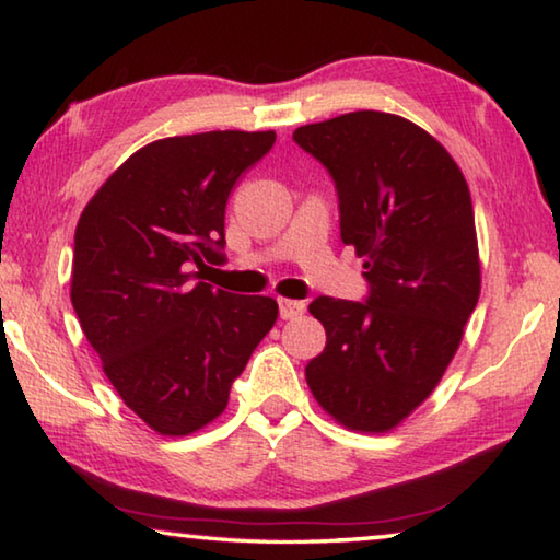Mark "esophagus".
<instances>
[{
    "mask_svg": "<svg viewBox=\"0 0 560 560\" xmlns=\"http://www.w3.org/2000/svg\"><path fill=\"white\" fill-rule=\"evenodd\" d=\"M303 311H306V303L303 301H293V299H279V314L283 320L299 318Z\"/></svg>",
    "mask_w": 560,
    "mask_h": 560,
    "instance_id": "obj_1",
    "label": "esophagus"
}]
</instances>
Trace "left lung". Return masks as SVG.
Instances as JSON below:
<instances>
[{"label": "left lung", "mask_w": 560, "mask_h": 560, "mask_svg": "<svg viewBox=\"0 0 560 560\" xmlns=\"http://www.w3.org/2000/svg\"><path fill=\"white\" fill-rule=\"evenodd\" d=\"M293 140L336 179L340 240L371 281L365 303L308 306L326 348L306 383L346 430L390 432L438 387L479 301L469 185L440 140L395 113H343Z\"/></svg>", "instance_id": "obj_1"}]
</instances>
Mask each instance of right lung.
I'll return each instance as SVG.
<instances>
[{
	"label": "right lung",
	"instance_id": "right-lung-1",
	"mask_svg": "<svg viewBox=\"0 0 560 560\" xmlns=\"http://www.w3.org/2000/svg\"><path fill=\"white\" fill-rule=\"evenodd\" d=\"M273 130H210L148 143L83 207L71 303L120 400L163 438L224 412L234 377L279 303L195 281L220 264L224 207Z\"/></svg>",
	"mask_w": 560,
	"mask_h": 560
}]
</instances>
